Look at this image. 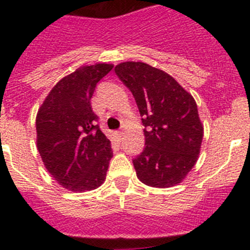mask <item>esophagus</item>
Wrapping results in <instances>:
<instances>
[{"instance_id": "1", "label": "esophagus", "mask_w": 250, "mask_h": 250, "mask_svg": "<svg viewBox=\"0 0 250 250\" xmlns=\"http://www.w3.org/2000/svg\"><path fill=\"white\" fill-rule=\"evenodd\" d=\"M124 134H125V132H124V131H118V136H119V138H123V136H124Z\"/></svg>"}]
</instances>
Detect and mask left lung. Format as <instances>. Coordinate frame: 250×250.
I'll list each match as a JSON object with an SVG mask.
<instances>
[{
	"label": "left lung",
	"mask_w": 250,
	"mask_h": 250,
	"mask_svg": "<svg viewBox=\"0 0 250 250\" xmlns=\"http://www.w3.org/2000/svg\"><path fill=\"white\" fill-rule=\"evenodd\" d=\"M115 74L131 91L145 126V145L132 159L141 183L170 188L195 165L204 129L198 106L174 77L144 62H123Z\"/></svg>",
	"instance_id": "1"
}]
</instances>
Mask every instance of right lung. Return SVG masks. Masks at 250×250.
Wrapping results in <instances>:
<instances>
[{"mask_svg":"<svg viewBox=\"0 0 250 250\" xmlns=\"http://www.w3.org/2000/svg\"><path fill=\"white\" fill-rule=\"evenodd\" d=\"M112 67L77 68L54 86L37 112V149L43 164L60 185L75 193L100 187L112 158L111 143L90 103L96 83Z\"/></svg>","mask_w":250,"mask_h":250,"instance_id":"obj_1","label":"right lung"}]
</instances>
